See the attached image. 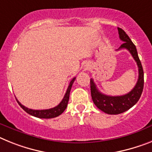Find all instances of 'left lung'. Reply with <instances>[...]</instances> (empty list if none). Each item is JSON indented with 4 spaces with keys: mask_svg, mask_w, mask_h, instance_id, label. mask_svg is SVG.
<instances>
[{
    "mask_svg": "<svg viewBox=\"0 0 152 152\" xmlns=\"http://www.w3.org/2000/svg\"><path fill=\"white\" fill-rule=\"evenodd\" d=\"M117 29L120 39L122 42H124L123 44L117 50L121 48H126L129 51L135 62H137L138 67V80L133 90L130 91L128 94L116 96H107L100 93L96 86L94 80H90L91 96L94 104L100 110L108 114H119L127 111V110L132 107L141 97L144 88V71L141 61L139 59L136 46L131 42L129 36L126 34L123 29L120 28H117Z\"/></svg>",
    "mask_w": 152,
    "mask_h": 152,
    "instance_id": "left-lung-1",
    "label": "left lung"
}]
</instances>
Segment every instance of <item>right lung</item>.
I'll return each instance as SVG.
<instances>
[{
    "label": "right lung",
    "instance_id": "obj_1",
    "mask_svg": "<svg viewBox=\"0 0 152 152\" xmlns=\"http://www.w3.org/2000/svg\"><path fill=\"white\" fill-rule=\"evenodd\" d=\"M76 80V77H74L71 81H70L69 84V86L67 88V90L66 92V94H65L64 97L62 99V101L60 102V104L57 105L56 107H55L53 108H51V109H47V110H32L29 109L28 107H25V106H23L22 104L18 101V100L16 99L17 102L18 103V104L20 105L21 108H22L25 112H27L28 113H29L30 115L34 116V117H39V118H44V119H49V118H53V117H56L58 116H59L60 114H62L64 110H66V107L68 105L69 99V93L70 90H71V88H72V84H73L74 81Z\"/></svg>",
    "mask_w": 152,
    "mask_h": 152
}]
</instances>
